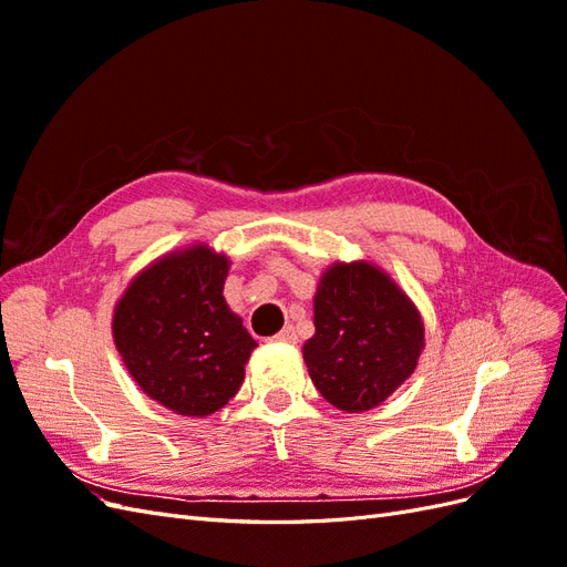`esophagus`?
<instances>
[{
	"label": "esophagus",
	"mask_w": 567,
	"mask_h": 567,
	"mask_svg": "<svg viewBox=\"0 0 567 567\" xmlns=\"http://www.w3.org/2000/svg\"><path fill=\"white\" fill-rule=\"evenodd\" d=\"M271 340H274V342H286V346H296V342H298V333H296L293 326H286V329H284L281 333L274 336Z\"/></svg>",
	"instance_id": "obj_1"
}]
</instances>
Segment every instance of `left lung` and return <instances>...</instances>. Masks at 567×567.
Masks as SVG:
<instances>
[{
    "instance_id": "left-lung-1",
    "label": "left lung",
    "mask_w": 567,
    "mask_h": 567,
    "mask_svg": "<svg viewBox=\"0 0 567 567\" xmlns=\"http://www.w3.org/2000/svg\"><path fill=\"white\" fill-rule=\"evenodd\" d=\"M425 348L419 307L369 260L333 262L315 293L302 359L321 398L348 414L375 409L414 373Z\"/></svg>"
}]
</instances>
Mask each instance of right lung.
Here are the masks:
<instances>
[{
	"label": "right lung",
	"mask_w": 567,
	"mask_h": 567,
	"mask_svg": "<svg viewBox=\"0 0 567 567\" xmlns=\"http://www.w3.org/2000/svg\"><path fill=\"white\" fill-rule=\"evenodd\" d=\"M229 267L227 252L188 244L146 265L113 307V342L132 381L179 416L225 406L257 348L221 296Z\"/></svg>",
	"instance_id": "add662e5"
}]
</instances>
